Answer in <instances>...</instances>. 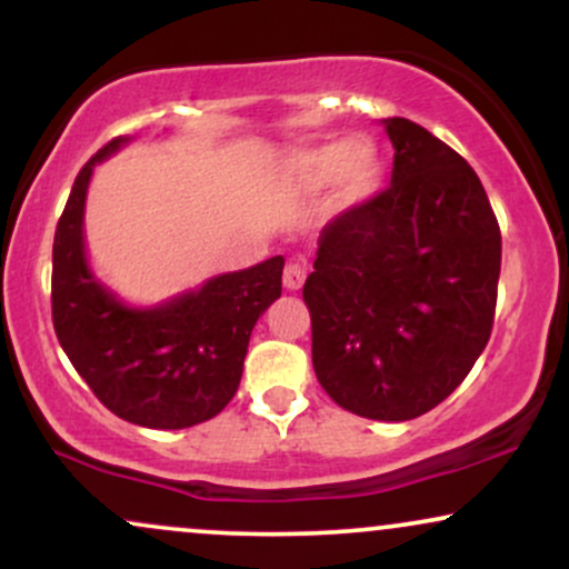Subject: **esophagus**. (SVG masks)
<instances>
[{
  "label": "esophagus",
  "mask_w": 569,
  "mask_h": 569,
  "mask_svg": "<svg viewBox=\"0 0 569 569\" xmlns=\"http://www.w3.org/2000/svg\"><path fill=\"white\" fill-rule=\"evenodd\" d=\"M305 278H307V267L305 264H299V262L286 264V270H283V286H286V289L299 291V289H302Z\"/></svg>",
  "instance_id": "34e87169"
}]
</instances>
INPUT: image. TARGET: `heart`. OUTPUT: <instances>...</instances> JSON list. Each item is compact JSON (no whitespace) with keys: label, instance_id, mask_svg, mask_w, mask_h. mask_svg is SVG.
<instances>
[{"label":"heart","instance_id":"obj_1","mask_svg":"<svg viewBox=\"0 0 569 569\" xmlns=\"http://www.w3.org/2000/svg\"><path fill=\"white\" fill-rule=\"evenodd\" d=\"M342 173V200L358 202L375 194L380 184L382 166L369 143L335 141L326 147L299 154L291 166V176L299 187L318 189Z\"/></svg>","mask_w":569,"mask_h":569}]
</instances>
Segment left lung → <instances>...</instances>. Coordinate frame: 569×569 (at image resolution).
<instances>
[{
    "label": "left lung",
    "instance_id": "8db88e82",
    "mask_svg": "<svg viewBox=\"0 0 569 569\" xmlns=\"http://www.w3.org/2000/svg\"><path fill=\"white\" fill-rule=\"evenodd\" d=\"M385 130L390 187L323 227L302 297L321 388L352 415L401 422L439 407L487 348L500 227L452 147L403 117Z\"/></svg>",
    "mask_w": 569,
    "mask_h": 569
}]
</instances>
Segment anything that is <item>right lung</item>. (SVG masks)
Returning a JSON list of instances; mask_svg holds the SVG:
<instances>
[{"instance_id": "add662e5", "label": "right lung", "mask_w": 569, "mask_h": 569, "mask_svg": "<svg viewBox=\"0 0 569 569\" xmlns=\"http://www.w3.org/2000/svg\"><path fill=\"white\" fill-rule=\"evenodd\" d=\"M128 139H112L82 166L56 227L53 326L71 367L98 401L143 428L179 430L217 417L243 375L248 337L280 297L283 257L211 278L149 310L122 305L90 272L82 213L96 162Z\"/></svg>"}]
</instances>
